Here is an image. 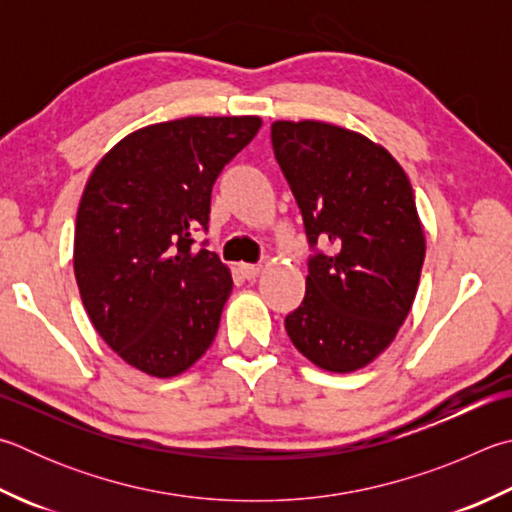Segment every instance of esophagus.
<instances>
[{
    "label": "esophagus",
    "instance_id": "obj_1",
    "mask_svg": "<svg viewBox=\"0 0 512 512\" xmlns=\"http://www.w3.org/2000/svg\"><path fill=\"white\" fill-rule=\"evenodd\" d=\"M239 271H241V275L246 277V280H255V277L262 273V266H259V264H241Z\"/></svg>",
    "mask_w": 512,
    "mask_h": 512
}]
</instances>
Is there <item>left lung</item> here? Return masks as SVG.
<instances>
[{"instance_id":"8db88e82","label":"left lung","mask_w":512,"mask_h":512,"mask_svg":"<svg viewBox=\"0 0 512 512\" xmlns=\"http://www.w3.org/2000/svg\"><path fill=\"white\" fill-rule=\"evenodd\" d=\"M271 141L313 250L286 333L313 365L356 371L392 345L421 280L410 179L385 147L338 125L277 120Z\"/></svg>"}]
</instances>
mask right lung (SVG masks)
Wrapping results in <instances>:
<instances>
[{"label":"right lung","mask_w":512,"mask_h":512,"mask_svg":"<svg viewBox=\"0 0 512 512\" xmlns=\"http://www.w3.org/2000/svg\"><path fill=\"white\" fill-rule=\"evenodd\" d=\"M257 116H188L138 129L102 156L82 192L73 271L96 331L127 365L170 378L217 336L232 277L194 248L221 170Z\"/></svg>","instance_id":"add662e5"}]
</instances>
